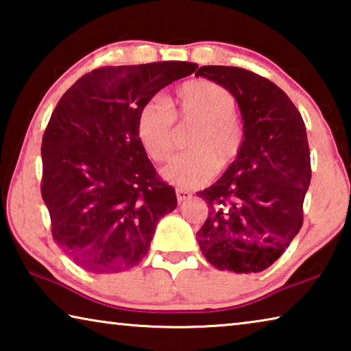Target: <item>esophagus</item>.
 <instances>
[{
  "label": "esophagus",
  "instance_id": "obj_1",
  "mask_svg": "<svg viewBox=\"0 0 351 351\" xmlns=\"http://www.w3.org/2000/svg\"><path fill=\"white\" fill-rule=\"evenodd\" d=\"M190 197H192V193L187 192V190H184V189H176V198H178V201H180V203H182V201L189 199Z\"/></svg>",
  "mask_w": 351,
  "mask_h": 351
}]
</instances>
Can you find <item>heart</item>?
<instances>
[{
  "label": "heart",
  "mask_w": 351,
  "mask_h": 351,
  "mask_svg": "<svg viewBox=\"0 0 351 351\" xmlns=\"http://www.w3.org/2000/svg\"><path fill=\"white\" fill-rule=\"evenodd\" d=\"M235 97L215 82L197 79L176 88L169 102L150 99L141 106L136 133L148 158L165 162L173 153L178 123H195L189 133V152L178 154L164 169V180L180 189L204 186L240 158L246 130L235 114Z\"/></svg>",
  "instance_id": "heart-1"
}]
</instances>
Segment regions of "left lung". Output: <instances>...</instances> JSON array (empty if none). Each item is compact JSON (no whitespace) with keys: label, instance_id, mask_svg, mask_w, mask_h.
<instances>
[{"label":"left lung","instance_id":"left-lung-1","mask_svg":"<svg viewBox=\"0 0 351 351\" xmlns=\"http://www.w3.org/2000/svg\"><path fill=\"white\" fill-rule=\"evenodd\" d=\"M195 75L232 94L246 130L240 158L198 193L209 207L197 232L199 247L219 271H265L304 224V199L311 180L304 119L276 83L252 71L201 66Z\"/></svg>","mask_w":351,"mask_h":351}]
</instances>
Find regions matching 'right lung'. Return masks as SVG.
<instances>
[{
    "instance_id": "right-lung-1",
    "label": "right lung",
    "mask_w": 351,
    "mask_h": 351,
    "mask_svg": "<svg viewBox=\"0 0 351 351\" xmlns=\"http://www.w3.org/2000/svg\"><path fill=\"white\" fill-rule=\"evenodd\" d=\"M198 68L189 62L104 66L58 100L41 142V197L52 239L88 272L111 274L145 257L156 223L176 207L136 133L141 106Z\"/></svg>"
}]
</instances>
